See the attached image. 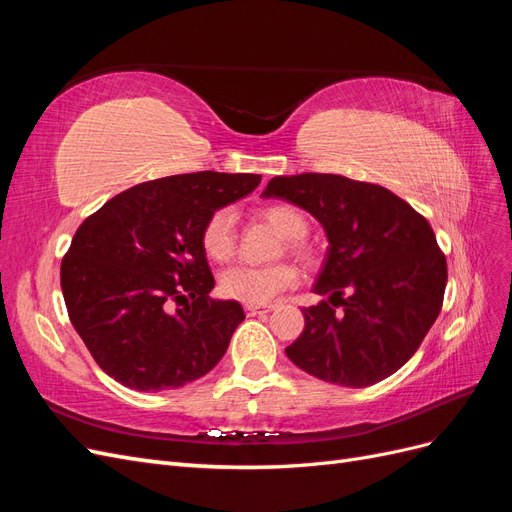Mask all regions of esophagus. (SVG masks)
<instances>
[{"label":"esophagus","instance_id":"obj_1","mask_svg":"<svg viewBox=\"0 0 512 512\" xmlns=\"http://www.w3.org/2000/svg\"><path fill=\"white\" fill-rule=\"evenodd\" d=\"M273 305H245L247 316H256V314H267L271 312Z\"/></svg>","mask_w":512,"mask_h":512}]
</instances>
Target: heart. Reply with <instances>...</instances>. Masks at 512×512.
<instances>
[{
    "label": "heart",
    "mask_w": 512,
    "mask_h": 512,
    "mask_svg": "<svg viewBox=\"0 0 512 512\" xmlns=\"http://www.w3.org/2000/svg\"><path fill=\"white\" fill-rule=\"evenodd\" d=\"M265 218L284 239H288V250L301 258H307L303 237L307 232L305 215L292 205H271L262 209ZM200 245L205 254L215 262H226L235 256V211L224 207L213 211L200 232ZM297 282V271L290 265L271 267H247L239 265L224 271L220 290L224 297L247 305H262L273 301L277 294Z\"/></svg>",
    "instance_id": "1"
}]
</instances>
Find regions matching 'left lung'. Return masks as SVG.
<instances>
[{"label": "left lung", "mask_w": 512, "mask_h": 512, "mask_svg": "<svg viewBox=\"0 0 512 512\" xmlns=\"http://www.w3.org/2000/svg\"><path fill=\"white\" fill-rule=\"evenodd\" d=\"M262 198L312 213L329 247L288 359L324 382L376 384L406 365L436 322L446 258L421 213L376 183L342 175L273 177ZM342 306V310H335Z\"/></svg>", "instance_id": "obj_1"}]
</instances>
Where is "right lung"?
Instances as JSON below:
<instances>
[{
	"label": "right lung",
	"instance_id": "right-lung-1",
	"mask_svg": "<svg viewBox=\"0 0 512 512\" xmlns=\"http://www.w3.org/2000/svg\"><path fill=\"white\" fill-rule=\"evenodd\" d=\"M260 175L203 173L138 183L79 226L61 262L70 322L119 384L158 393L203 378L245 320L211 299L200 232L213 211L252 194ZM183 308L174 309V303Z\"/></svg>",
	"mask_w": 512,
	"mask_h": 512
}]
</instances>
